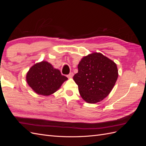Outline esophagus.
<instances>
[{
  "mask_svg": "<svg viewBox=\"0 0 146 146\" xmlns=\"http://www.w3.org/2000/svg\"><path fill=\"white\" fill-rule=\"evenodd\" d=\"M73 76H74V74H73L72 72H70L69 74L68 75L67 77H68V78H72V77H73Z\"/></svg>",
  "mask_w": 146,
  "mask_h": 146,
  "instance_id": "obj_1",
  "label": "esophagus"
}]
</instances>
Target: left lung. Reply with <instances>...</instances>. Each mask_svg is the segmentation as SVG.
<instances>
[{
    "label": "left lung",
    "instance_id": "1",
    "mask_svg": "<svg viewBox=\"0 0 146 146\" xmlns=\"http://www.w3.org/2000/svg\"><path fill=\"white\" fill-rule=\"evenodd\" d=\"M74 80L82 98L89 104L102 100L111 92L118 77L116 64L100 53L83 57Z\"/></svg>",
    "mask_w": 146,
    "mask_h": 146
}]
</instances>
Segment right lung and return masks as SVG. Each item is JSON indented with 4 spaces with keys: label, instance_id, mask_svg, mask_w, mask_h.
Listing matches in <instances>:
<instances>
[{
    "label": "right lung",
    "instance_id": "obj_1",
    "mask_svg": "<svg viewBox=\"0 0 146 146\" xmlns=\"http://www.w3.org/2000/svg\"><path fill=\"white\" fill-rule=\"evenodd\" d=\"M67 79L58 69H54L51 64L44 61L33 66L26 77L27 83L32 90L43 96L54 93Z\"/></svg>",
    "mask_w": 146,
    "mask_h": 146
}]
</instances>
